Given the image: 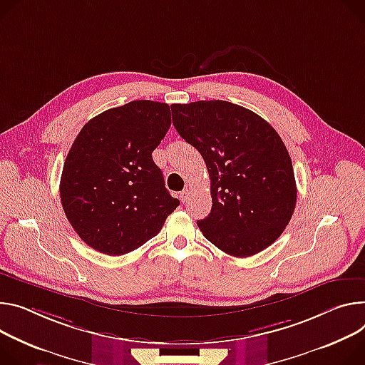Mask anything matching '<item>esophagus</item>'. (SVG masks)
Segmentation results:
<instances>
[{
    "instance_id": "esophagus-1",
    "label": "esophagus",
    "mask_w": 365,
    "mask_h": 365,
    "mask_svg": "<svg viewBox=\"0 0 365 365\" xmlns=\"http://www.w3.org/2000/svg\"><path fill=\"white\" fill-rule=\"evenodd\" d=\"M179 200H180L182 202H186V201L189 200V190H187V189H185V190H182V192L179 193Z\"/></svg>"
}]
</instances>
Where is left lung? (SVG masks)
I'll list each match as a JSON object with an SVG mask.
<instances>
[{
	"label": "left lung",
	"instance_id": "obj_1",
	"mask_svg": "<svg viewBox=\"0 0 365 365\" xmlns=\"http://www.w3.org/2000/svg\"><path fill=\"white\" fill-rule=\"evenodd\" d=\"M172 118L210 173L212 208L197 221L205 239L236 257L269 247L297 202L291 157L278 132L255 112L225 101L172 105Z\"/></svg>",
	"mask_w": 365,
	"mask_h": 365
}]
</instances>
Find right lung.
Returning a JSON list of instances; mask_svg holds the SVG:
<instances>
[{
  "label": "right lung",
  "instance_id": "add662e5",
  "mask_svg": "<svg viewBox=\"0 0 365 365\" xmlns=\"http://www.w3.org/2000/svg\"><path fill=\"white\" fill-rule=\"evenodd\" d=\"M170 106L134 101L90 119L65 158V215L94 250L119 256L158 235L178 207L153 160L170 128Z\"/></svg>",
  "mask_w": 365,
  "mask_h": 365
}]
</instances>
